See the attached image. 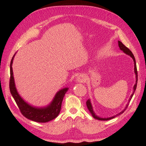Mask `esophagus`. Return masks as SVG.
I'll list each match as a JSON object with an SVG mask.
<instances>
[{
	"instance_id": "esophagus-1",
	"label": "esophagus",
	"mask_w": 146,
	"mask_h": 146,
	"mask_svg": "<svg viewBox=\"0 0 146 146\" xmlns=\"http://www.w3.org/2000/svg\"><path fill=\"white\" fill-rule=\"evenodd\" d=\"M86 80V77L83 75H80L77 77V81L80 83H83V82H85V81Z\"/></svg>"
}]
</instances>
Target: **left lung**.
Here are the masks:
<instances>
[{
  "label": "left lung",
  "instance_id": "left-lung-1",
  "mask_svg": "<svg viewBox=\"0 0 146 146\" xmlns=\"http://www.w3.org/2000/svg\"><path fill=\"white\" fill-rule=\"evenodd\" d=\"M118 45H119V48H120V49H121V50H122L123 52H125V54H128L129 55H130V56L131 57V58L133 59L134 64H135V74H136V83H135V85L134 88H133L134 91H133V94H131V97L130 98L129 100V102H128V104H127L126 107H125L124 109H123V110H122V111L121 113H119L117 114L116 115H115L114 116H113V117H111L101 118V117H98L97 115H96V114H95L94 113V111H93V110H92V105H91V102H90V100H88L86 101V106H87V107H88V110H89V111H90L91 112V113L92 114V116H93L95 119H98V120H100V121H107V120H110V119H113V118L115 117H116V116H119V115H120V114H122L123 112H124V111H125L127 108L128 107V106H129V104H130V100H131V98H132V97H133V94H134V92H135V90H136V89L137 83H138V71H137V68H136V61H135V56H134L133 54H132L131 51L129 49V48L127 47L124 44H123L121 41H118Z\"/></svg>",
  "mask_w": 146,
  "mask_h": 146
}]
</instances>
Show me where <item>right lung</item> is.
Segmentation results:
<instances>
[{
	"mask_svg": "<svg viewBox=\"0 0 146 146\" xmlns=\"http://www.w3.org/2000/svg\"><path fill=\"white\" fill-rule=\"evenodd\" d=\"M14 56H13L10 63L9 86L11 94L14 98L21 114L30 120L42 123L50 121L56 117L60 112L62 101L68 88H64L57 92L52 102L46 108H36L31 107L21 98L16 89L12 69V63Z\"/></svg>",
	"mask_w": 146,
	"mask_h": 146,
	"instance_id": "add662e5",
	"label": "right lung"
}]
</instances>
